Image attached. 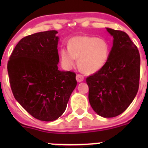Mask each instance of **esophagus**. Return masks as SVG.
<instances>
[{
    "mask_svg": "<svg viewBox=\"0 0 148 148\" xmlns=\"http://www.w3.org/2000/svg\"><path fill=\"white\" fill-rule=\"evenodd\" d=\"M76 79H77V81L78 82H81L84 81V77L83 75H82V74H77V77H76Z\"/></svg>",
    "mask_w": 148,
    "mask_h": 148,
    "instance_id": "1",
    "label": "esophagus"
}]
</instances>
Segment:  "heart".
I'll return each instance as SVG.
<instances>
[{"label":"heart","instance_id":"b5f03b06","mask_svg":"<svg viewBox=\"0 0 148 148\" xmlns=\"http://www.w3.org/2000/svg\"><path fill=\"white\" fill-rule=\"evenodd\" d=\"M110 56V46L105 39L89 36H77L70 38L68 49L60 50L62 63L71 68L78 59V66L86 74H94L105 65Z\"/></svg>","mask_w":148,"mask_h":148}]
</instances>
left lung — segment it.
Listing matches in <instances>:
<instances>
[{
	"label": "left lung",
	"mask_w": 148,
	"mask_h": 148,
	"mask_svg": "<svg viewBox=\"0 0 148 148\" xmlns=\"http://www.w3.org/2000/svg\"><path fill=\"white\" fill-rule=\"evenodd\" d=\"M113 46L105 65L89 76V101L104 117H114L125 111L139 89L140 56L136 45L125 32L112 28Z\"/></svg>",
	"instance_id": "obj_1"
}]
</instances>
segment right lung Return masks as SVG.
I'll return each instance as SVG.
<instances>
[{"label": "right lung", "instance_id": "right-lung-1", "mask_svg": "<svg viewBox=\"0 0 148 148\" xmlns=\"http://www.w3.org/2000/svg\"><path fill=\"white\" fill-rule=\"evenodd\" d=\"M56 34L47 31L22 38L7 66L15 99L34 118L46 122L64 112L77 83L75 73L58 69Z\"/></svg>", "mask_w": 148, "mask_h": 148}]
</instances>
